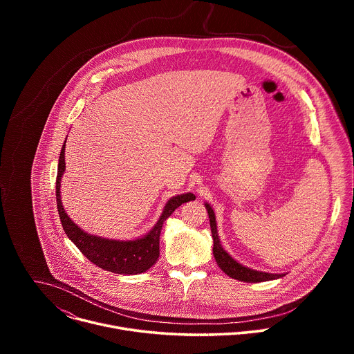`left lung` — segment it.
<instances>
[{"instance_id": "1", "label": "left lung", "mask_w": 354, "mask_h": 354, "mask_svg": "<svg viewBox=\"0 0 354 354\" xmlns=\"http://www.w3.org/2000/svg\"><path fill=\"white\" fill-rule=\"evenodd\" d=\"M209 213L210 218V228H212V235L214 241L213 246V255L216 258V262L218 268L230 277L239 280V281H246V283H261V281H268V280H274L279 277H283L284 274H276V273H266V272H258L254 269H249L241 263H238L232 257H230L228 252L221 246L218 234H217V224H216V216L209 203L205 205Z\"/></svg>"}]
</instances>
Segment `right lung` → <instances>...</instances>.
<instances>
[{"instance_id":"add662e5","label":"right lung","mask_w":354,"mask_h":354,"mask_svg":"<svg viewBox=\"0 0 354 354\" xmlns=\"http://www.w3.org/2000/svg\"><path fill=\"white\" fill-rule=\"evenodd\" d=\"M67 140V138H66ZM66 141L63 144L60 158H59V169L56 179V197H57V210L60 216V221L63 230L67 236L77 245V248L82 252L84 257L91 261L97 268L118 273V274H140L153 266L160 257V234L162 230L164 221L183 203L194 200L196 196L193 193H185L174 196L168 200L164 207V212L147 235L133 239V241H119V239H106L97 235H91L81 230L66 213L62 203V176L66 171V160H64Z\"/></svg>"}]
</instances>
